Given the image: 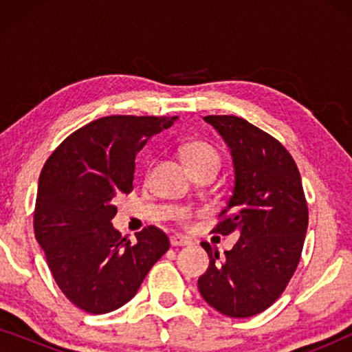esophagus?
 <instances>
[{"instance_id":"obj_1","label":"esophagus","mask_w":352,"mask_h":352,"mask_svg":"<svg viewBox=\"0 0 352 352\" xmlns=\"http://www.w3.org/2000/svg\"><path fill=\"white\" fill-rule=\"evenodd\" d=\"M170 242H171V247H187V245H190L189 240L184 239V237H182V235H179V234L171 235Z\"/></svg>"}]
</instances>
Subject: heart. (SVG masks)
I'll return each instance as SVG.
<instances>
[{"instance_id":"obj_1","label":"heart","mask_w":352,"mask_h":352,"mask_svg":"<svg viewBox=\"0 0 352 352\" xmlns=\"http://www.w3.org/2000/svg\"><path fill=\"white\" fill-rule=\"evenodd\" d=\"M182 158H184L186 165L189 166V170H195V168H201V166H208V165H218L221 163V157L219 152L216 151V147L211 146L210 142L205 141H192L187 142L186 146H182L181 148ZM192 216L190 210H182L179 213V219L184 224H189Z\"/></svg>"}]
</instances>
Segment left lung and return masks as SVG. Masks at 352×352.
<instances>
[{
    "mask_svg": "<svg viewBox=\"0 0 352 352\" xmlns=\"http://www.w3.org/2000/svg\"><path fill=\"white\" fill-rule=\"evenodd\" d=\"M230 148L234 189L213 232L239 234L232 250L201 242L210 266L199 290L228 317L256 316L285 290L300 263L307 230V204L293 157L271 134L234 115L204 118Z\"/></svg>",
    "mask_w": 352,
    "mask_h": 352,
    "instance_id": "left-lung-1",
    "label": "left lung"
}]
</instances>
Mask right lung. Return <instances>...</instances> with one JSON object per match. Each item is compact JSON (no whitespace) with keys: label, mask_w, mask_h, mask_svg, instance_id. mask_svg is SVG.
Masks as SVG:
<instances>
[{"label":"right lung","mask_w":352,"mask_h":352,"mask_svg":"<svg viewBox=\"0 0 352 352\" xmlns=\"http://www.w3.org/2000/svg\"><path fill=\"white\" fill-rule=\"evenodd\" d=\"M177 117L112 115L72 133L47 158L38 182L33 229L62 293L89 314L115 311L136 295L170 248L155 226L131 245L112 226L115 197L133 190L134 160Z\"/></svg>","instance_id":"obj_1"}]
</instances>
